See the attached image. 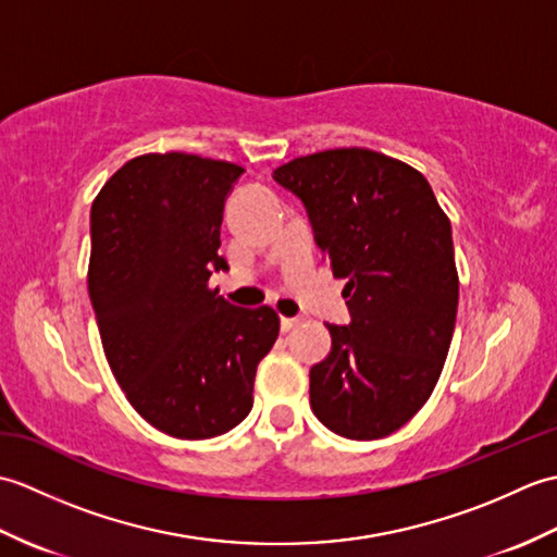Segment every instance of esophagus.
<instances>
[{
	"label": "esophagus",
	"instance_id": "obj_1",
	"mask_svg": "<svg viewBox=\"0 0 557 557\" xmlns=\"http://www.w3.org/2000/svg\"><path fill=\"white\" fill-rule=\"evenodd\" d=\"M304 321V318H280V327H282V333H289V330L294 327V325H299Z\"/></svg>",
	"mask_w": 557,
	"mask_h": 557
}]
</instances>
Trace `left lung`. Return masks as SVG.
Returning <instances> with one entry per match:
<instances>
[{
	"label": "left lung",
	"mask_w": 557,
	"mask_h": 557,
	"mask_svg": "<svg viewBox=\"0 0 557 557\" xmlns=\"http://www.w3.org/2000/svg\"><path fill=\"white\" fill-rule=\"evenodd\" d=\"M309 215L333 275L347 280L349 325L311 366V409L349 441L401 429L441 377L459 280L453 227L425 176L366 148L297 158L272 172Z\"/></svg>",
	"instance_id": "8db88e82"
}]
</instances>
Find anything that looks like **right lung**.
<instances>
[{
  "label": "right lung",
  "mask_w": 557,
  "mask_h": 557,
  "mask_svg": "<svg viewBox=\"0 0 557 557\" xmlns=\"http://www.w3.org/2000/svg\"><path fill=\"white\" fill-rule=\"evenodd\" d=\"M244 174L186 152L128 160L90 208L88 294L104 357L132 407L158 431L206 441L253 407V377L280 318L208 289L230 270L224 200Z\"/></svg>",
  "instance_id": "1"
}]
</instances>
